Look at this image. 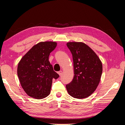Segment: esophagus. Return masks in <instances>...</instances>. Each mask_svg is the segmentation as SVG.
<instances>
[{
    "label": "esophagus",
    "instance_id": "1",
    "mask_svg": "<svg viewBox=\"0 0 125 125\" xmlns=\"http://www.w3.org/2000/svg\"><path fill=\"white\" fill-rule=\"evenodd\" d=\"M62 73H63L62 71H60V72H58V74H59V75H60V76H61V75H62Z\"/></svg>",
    "mask_w": 125,
    "mask_h": 125
}]
</instances>
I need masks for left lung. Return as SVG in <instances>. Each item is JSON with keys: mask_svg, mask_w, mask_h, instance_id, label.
<instances>
[{"mask_svg": "<svg viewBox=\"0 0 125 125\" xmlns=\"http://www.w3.org/2000/svg\"><path fill=\"white\" fill-rule=\"evenodd\" d=\"M74 63V76L66 85L67 92L74 98H86L98 86L102 73L101 60L94 51L82 42H68Z\"/></svg>", "mask_w": 125, "mask_h": 125, "instance_id": "left-lung-1", "label": "left lung"}]
</instances>
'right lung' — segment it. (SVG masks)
<instances>
[{
	"mask_svg": "<svg viewBox=\"0 0 125 125\" xmlns=\"http://www.w3.org/2000/svg\"><path fill=\"white\" fill-rule=\"evenodd\" d=\"M55 42H41L32 46L19 61L17 74L22 88L29 96L42 99L50 93L52 79L59 75L49 61Z\"/></svg>",
	"mask_w": 125,
	"mask_h": 125,
	"instance_id": "add662e5",
	"label": "right lung"
}]
</instances>
